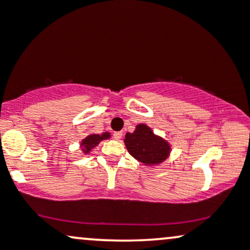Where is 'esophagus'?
<instances>
[{"label":"esophagus","instance_id":"esophagus-1","mask_svg":"<svg viewBox=\"0 0 250 250\" xmlns=\"http://www.w3.org/2000/svg\"><path fill=\"white\" fill-rule=\"evenodd\" d=\"M122 131H115V133H114V139L115 140H117V141H120V140L122 139Z\"/></svg>","mask_w":250,"mask_h":250}]
</instances>
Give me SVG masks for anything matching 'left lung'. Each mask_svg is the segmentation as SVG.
<instances>
[{
	"label": "left lung",
	"instance_id": "8db88e82",
	"mask_svg": "<svg viewBox=\"0 0 250 250\" xmlns=\"http://www.w3.org/2000/svg\"><path fill=\"white\" fill-rule=\"evenodd\" d=\"M125 145L135 160L148 167L161 165L168 159L171 150L167 140L154 134L145 123L137 125L133 133L125 134Z\"/></svg>",
	"mask_w": 250,
	"mask_h": 250
}]
</instances>
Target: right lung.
<instances>
[{"label":"right lung","instance_id":"obj_1","mask_svg":"<svg viewBox=\"0 0 250 250\" xmlns=\"http://www.w3.org/2000/svg\"><path fill=\"white\" fill-rule=\"evenodd\" d=\"M110 136L111 135L110 133H108V131H104V133L102 134H89L87 137H84V139L81 141L80 148H81L83 154L87 155L90 153L96 146H99L100 142L103 141V140L110 139Z\"/></svg>","mask_w":250,"mask_h":250}]
</instances>
